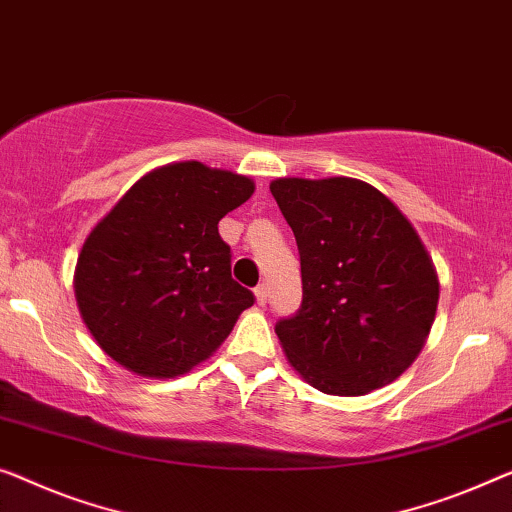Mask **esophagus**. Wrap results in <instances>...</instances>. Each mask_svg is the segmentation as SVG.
<instances>
[{"mask_svg":"<svg viewBox=\"0 0 512 512\" xmlns=\"http://www.w3.org/2000/svg\"><path fill=\"white\" fill-rule=\"evenodd\" d=\"M255 299H257L259 305H266V301H269V287H266L264 282H262V285L255 287Z\"/></svg>","mask_w":512,"mask_h":512,"instance_id":"esophagus-1","label":"esophagus"}]
</instances>
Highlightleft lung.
Here are the masks:
<instances>
[{"label":"left lung","mask_w":512,"mask_h":512,"mask_svg":"<svg viewBox=\"0 0 512 512\" xmlns=\"http://www.w3.org/2000/svg\"><path fill=\"white\" fill-rule=\"evenodd\" d=\"M271 195L301 257V305L276 324L289 363L329 395L391 384L423 349L439 301L416 230L365 181L278 179Z\"/></svg>","instance_id":"left-lung-1"}]
</instances>
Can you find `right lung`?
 I'll return each instance as SVG.
<instances>
[{"mask_svg": "<svg viewBox=\"0 0 512 512\" xmlns=\"http://www.w3.org/2000/svg\"><path fill=\"white\" fill-rule=\"evenodd\" d=\"M241 174L188 163L142 177L94 227L75 271L82 319L105 354L144 377L188 372L255 294L232 278L218 220L253 195Z\"/></svg>", "mask_w": 512, "mask_h": 512, "instance_id": "add662e5", "label": "right lung"}]
</instances>
